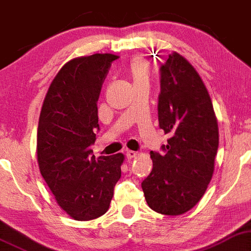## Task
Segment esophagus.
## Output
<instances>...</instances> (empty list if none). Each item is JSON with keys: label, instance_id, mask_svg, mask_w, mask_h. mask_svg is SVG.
I'll return each mask as SVG.
<instances>
[{"label": "esophagus", "instance_id": "obj_1", "mask_svg": "<svg viewBox=\"0 0 251 251\" xmlns=\"http://www.w3.org/2000/svg\"><path fill=\"white\" fill-rule=\"evenodd\" d=\"M136 155H138V153H136V151H126V157H127V158H133V157H135Z\"/></svg>", "mask_w": 251, "mask_h": 251}]
</instances>
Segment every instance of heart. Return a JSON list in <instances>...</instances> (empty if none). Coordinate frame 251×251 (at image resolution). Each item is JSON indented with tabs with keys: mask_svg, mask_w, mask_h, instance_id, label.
I'll return each instance as SVG.
<instances>
[{
	"mask_svg": "<svg viewBox=\"0 0 251 251\" xmlns=\"http://www.w3.org/2000/svg\"><path fill=\"white\" fill-rule=\"evenodd\" d=\"M128 77L131 78L133 87L141 83H148L149 80V65L144 58H134L129 62L126 69Z\"/></svg>",
	"mask_w": 251,
	"mask_h": 251,
	"instance_id": "1",
	"label": "heart"
}]
</instances>
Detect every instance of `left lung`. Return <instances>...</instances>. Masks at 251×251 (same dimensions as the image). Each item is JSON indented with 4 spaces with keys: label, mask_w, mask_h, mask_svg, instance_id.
<instances>
[{
    "label": "left lung",
    "mask_w": 251,
    "mask_h": 251,
    "mask_svg": "<svg viewBox=\"0 0 251 251\" xmlns=\"http://www.w3.org/2000/svg\"><path fill=\"white\" fill-rule=\"evenodd\" d=\"M158 124L170 134L160 154L151 151V173L141 183L151 210L185 213L201 199L214 171L218 120L207 89L196 69L174 52L161 66Z\"/></svg>",
    "instance_id": "left-lung-1"
}]
</instances>
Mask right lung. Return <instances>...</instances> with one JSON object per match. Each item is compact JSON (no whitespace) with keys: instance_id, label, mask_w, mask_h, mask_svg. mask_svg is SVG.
<instances>
[{"instance_id":"1","label":"right lung","mask_w":251,"mask_h":251,"mask_svg":"<svg viewBox=\"0 0 251 251\" xmlns=\"http://www.w3.org/2000/svg\"><path fill=\"white\" fill-rule=\"evenodd\" d=\"M118 56L75 58L50 83L39 117L37 158L41 176L69 217L88 221L109 210L122 176L124 155H93L100 131L97 100L111 63Z\"/></svg>"}]
</instances>
